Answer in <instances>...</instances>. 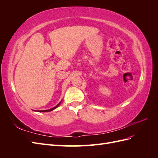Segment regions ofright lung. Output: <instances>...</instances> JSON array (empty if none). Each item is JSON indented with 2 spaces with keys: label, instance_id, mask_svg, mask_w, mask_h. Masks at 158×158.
<instances>
[{
  "label": "right lung",
  "instance_id": "1",
  "mask_svg": "<svg viewBox=\"0 0 158 158\" xmlns=\"http://www.w3.org/2000/svg\"><path fill=\"white\" fill-rule=\"evenodd\" d=\"M61 102L62 101H60L58 104L56 105V106H55V107H52V108H51V109H47V110H41V111H37V112H49V111H52V110H54V109H55L56 107H59V105L60 104V103H61Z\"/></svg>",
  "mask_w": 158,
  "mask_h": 158
}]
</instances>
